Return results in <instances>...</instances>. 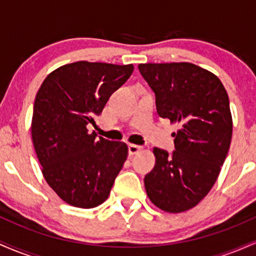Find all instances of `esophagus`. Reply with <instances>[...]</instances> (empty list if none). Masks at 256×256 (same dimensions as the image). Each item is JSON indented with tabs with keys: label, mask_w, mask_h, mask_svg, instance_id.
Masks as SVG:
<instances>
[{
	"label": "esophagus",
	"mask_w": 256,
	"mask_h": 256,
	"mask_svg": "<svg viewBox=\"0 0 256 256\" xmlns=\"http://www.w3.org/2000/svg\"><path fill=\"white\" fill-rule=\"evenodd\" d=\"M142 146H136V144H130L128 146V154L130 155H134L137 154V152H140V150H142Z\"/></svg>",
	"instance_id": "obj_1"
}]
</instances>
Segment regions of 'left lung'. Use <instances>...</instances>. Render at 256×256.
Wrapping results in <instances>:
<instances>
[{
  "label": "left lung",
  "instance_id": "obj_1",
  "mask_svg": "<svg viewBox=\"0 0 256 256\" xmlns=\"http://www.w3.org/2000/svg\"><path fill=\"white\" fill-rule=\"evenodd\" d=\"M138 70L155 92L158 116L179 126L172 154L152 150L146 195L165 212H185L212 189L230 148L228 92L216 74L190 62L140 64Z\"/></svg>",
  "mask_w": 256,
  "mask_h": 256
}]
</instances>
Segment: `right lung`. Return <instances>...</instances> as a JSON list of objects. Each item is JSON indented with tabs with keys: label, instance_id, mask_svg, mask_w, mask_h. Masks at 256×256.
Listing matches in <instances>:
<instances>
[{
	"label": "right lung",
	"instance_id": "1",
	"mask_svg": "<svg viewBox=\"0 0 256 256\" xmlns=\"http://www.w3.org/2000/svg\"><path fill=\"white\" fill-rule=\"evenodd\" d=\"M134 64H64L43 80L34 104L31 134L42 173L66 204L94 208L110 196L128 158L124 142L89 132L110 95L130 78Z\"/></svg>",
	"mask_w": 256,
	"mask_h": 256
}]
</instances>
